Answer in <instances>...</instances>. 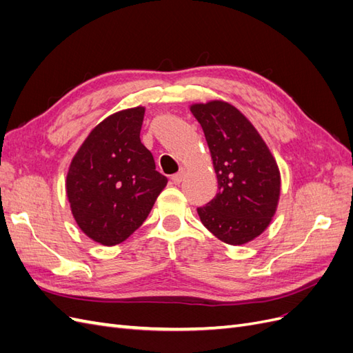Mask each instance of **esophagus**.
Masks as SVG:
<instances>
[{
    "mask_svg": "<svg viewBox=\"0 0 353 353\" xmlns=\"http://www.w3.org/2000/svg\"><path fill=\"white\" fill-rule=\"evenodd\" d=\"M183 178H184V169H181L179 172L175 174V175H172V178H170V179H172L174 184H179L181 181H183Z\"/></svg>",
    "mask_w": 353,
    "mask_h": 353,
    "instance_id": "1",
    "label": "esophagus"
}]
</instances>
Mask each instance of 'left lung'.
I'll return each instance as SVG.
<instances>
[{
	"mask_svg": "<svg viewBox=\"0 0 353 353\" xmlns=\"http://www.w3.org/2000/svg\"><path fill=\"white\" fill-rule=\"evenodd\" d=\"M213 160L218 193L197 208L213 236L232 245L258 237L270 225L280 197V172L258 131L223 101L191 105Z\"/></svg>",
	"mask_w": 353,
	"mask_h": 353,
	"instance_id": "8db88e82",
	"label": "left lung"
}]
</instances>
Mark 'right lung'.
Here are the masks:
<instances>
[{
	"label": "right lung",
	"instance_id": "right-lung-1",
	"mask_svg": "<svg viewBox=\"0 0 353 353\" xmlns=\"http://www.w3.org/2000/svg\"><path fill=\"white\" fill-rule=\"evenodd\" d=\"M143 119V108L109 116L91 131L69 168L66 191L74 221L104 245L130 237L168 183L141 144Z\"/></svg>",
	"mask_w": 353,
	"mask_h": 353
}]
</instances>
